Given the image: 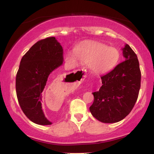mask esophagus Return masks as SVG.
Wrapping results in <instances>:
<instances>
[{"mask_svg": "<svg viewBox=\"0 0 154 154\" xmlns=\"http://www.w3.org/2000/svg\"><path fill=\"white\" fill-rule=\"evenodd\" d=\"M80 72H81V73H80V76H81V78H82L81 80H83V79H85V77H86V71L82 69L81 71H80ZM69 78H73V76H71V75H70Z\"/></svg>", "mask_w": 154, "mask_h": 154, "instance_id": "esophagus-1", "label": "esophagus"}]
</instances>
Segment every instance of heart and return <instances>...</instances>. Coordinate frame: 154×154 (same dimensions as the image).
I'll use <instances>...</instances> for the list:
<instances>
[{"label":"heart","instance_id":"b5f03b06","mask_svg":"<svg viewBox=\"0 0 154 154\" xmlns=\"http://www.w3.org/2000/svg\"><path fill=\"white\" fill-rule=\"evenodd\" d=\"M120 56L119 51L115 47H108L101 42H90L78 45L74 52L68 51L65 60L74 67L78 65L79 60L83 63H88L89 69L93 72L104 74L116 66Z\"/></svg>","mask_w":154,"mask_h":154}]
</instances>
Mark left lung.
<instances>
[{
	"label": "left lung",
	"instance_id": "1",
	"mask_svg": "<svg viewBox=\"0 0 154 154\" xmlns=\"http://www.w3.org/2000/svg\"><path fill=\"white\" fill-rule=\"evenodd\" d=\"M125 60L101 76L102 85L94 92V100L89 110L104 123L119 122L134 108L140 88L141 72L136 54L129 45L123 49Z\"/></svg>",
	"mask_w": 154,
	"mask_h": 154
}]
</instances>
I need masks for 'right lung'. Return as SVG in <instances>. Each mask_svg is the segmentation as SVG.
<instances>
[{
	"label": "right lung",
	"mask_w": 154,
	"mask_h": 154,
	"mask_svg": "<svg viewBox=\"0 0 154 154\" xmlns=\"http://www.w3.org/2000/svg\"><path fill=\"white\" fill-rule=\"evenodd\" d=\"M63 62V47L55 37L38 41L21 59L16 77V96L23 113L34 123L51 124L42 112V96L49 75Z\"/></svg>",
	"instance_id": "1"
}]
</instances>
